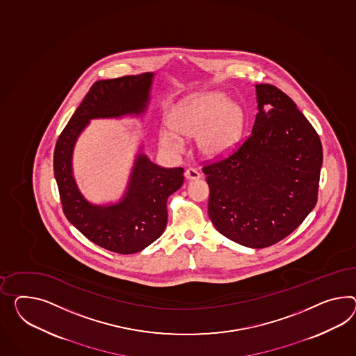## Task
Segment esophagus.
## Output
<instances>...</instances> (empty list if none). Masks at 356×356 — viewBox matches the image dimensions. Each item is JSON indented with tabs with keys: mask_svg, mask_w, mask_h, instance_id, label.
I'll return each mask as SVG.
<instances>
[{
	"mask_svg": "<svg viewBox=\"0 0 356 356\" xmlns=\"http://www.w3.org/2000/svg\"><path fill=\"white\" fill-rule=\"evenodd\" d=\"M184 177H186V179H188V181H195V179H199L201 175L196 169L190 168V169H187V170L184 172Z\"/></svg>",
	"mask_w": 356,
	"mask_h": 356,
	"instance_id": "obj_1",
	"label": "esophagus"
}]
</instances>
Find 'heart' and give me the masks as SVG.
I'll list each match as a JSON object with an SVG mask.
<instances>
[{"mask_svg": "<svg viewBox=\"0 0 356 356\" xmlns=\"http://www.w3.org/2000/svg\"><path fill=\"white\" fill-rule=\"evenodd\" d=\"M168 122L172 129L159 130V143L166 152L181 155L183 137H195L201 154L217 159L229 154L244 130V112L222 92H204L187 97L174 106Z\"/></svg>", "mask_w": 356, "mask_h": 356, "instance_id": "obj_1", "label": "heart"}]
</instances>
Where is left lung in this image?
Instances as JSON below:
<instances>
[{"mask_svg": "<svg viewBox=\"0 0 356 356\" xmlns=\"http://www.w3.org/2000/svg\"><path fill=\"white\" fill-rule=\"evenodd\" d=\"M252 134L202 172L208 213L223 236L261 249L292 234L318 201L323 147L296 103L268 83L255 85Z\"/></svg>", "mask_w": 356, "mask_h": 356, "instance_id": "obj_1", "label": "left lung"}]
</instances>
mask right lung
Here are the masks:
<instances>
[{
	"instance_id": "add662e5",
	"label": "right lung",
	"mask_w": 356,
	"mask_h": 356,
	"mask_svg": "<svg viewBox=\"0 0 356 356\" xmlns=\"http://www.w3.org/2000/svg\"><path fill=\"white\" fill-rule=\"evenodd\" d=\"M154 77L155 73L146 72L95 82L55 145V181L65 217L94 244L120 254L140 252L163 235L166 201L182 187L184 170L156 165L140 146L122 197L98 205L85 199L76 183L73 149L90 120L143 116Z\"/></svg>"
}]
</instances>
